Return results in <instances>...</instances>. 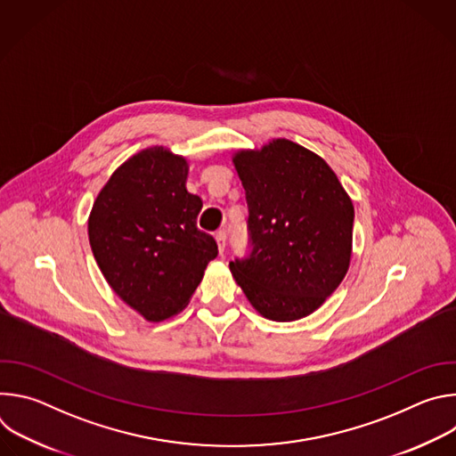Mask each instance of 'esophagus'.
<instances>
[{
	"instance_id": "obj_1",
	"label": "esophagus",
	"mask_w": 456,
	"mask_h": 456,
	"mask_svg": "<svg viewBox=\"0 0 456 456\" xmlns=\"http://www.w3.org/2000/svg\"><path fill=\"white\" fill-rule=\"evenodd\" d=\"M215 238H216V243H218V250L224 254L225 245H227V231H225V229L218 231V232L215 234Z\"/></svg>"
}]
</instances>
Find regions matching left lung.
Segmentation results:
<instances>
[{
	"instance_id": "left-lung-1",
	"label": "left lung",
	"mask_w": 456,
	"mask_h": 456,
	"mask_svg": "<svg viewBox=\"0 0 456 456\" xmlns=\"http://www.w3.org/2000/svg\"><path fill=\"white\" fill-rule=\"evenodd\" d=\"M248 208L250 252L229 264L250 305L296 321L343 281L352 256L354 206L330 166L287 139L232 159Z\"/></svg>"
}]
</instances>
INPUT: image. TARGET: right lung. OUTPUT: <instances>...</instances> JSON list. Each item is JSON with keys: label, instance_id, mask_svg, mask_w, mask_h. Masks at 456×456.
Masks as SVG:
<instances>
[{"label": "right lung", "instance_id": "1", "mask_svg": "<svg viewBox=\"0 0 456 456\" xmlns=\"http://www.w3.org/2000/svg\"><path fill=\"white\" fill-rule=\"evenodd\" d=\"M187 162L164 148L126 160L88 220L95 262L113 292L148 321L178 314L218 254L197 227L202 200L185 189Z\"/></svg>", "mask_w": 456, "mask_h": 456}]
</instances>
